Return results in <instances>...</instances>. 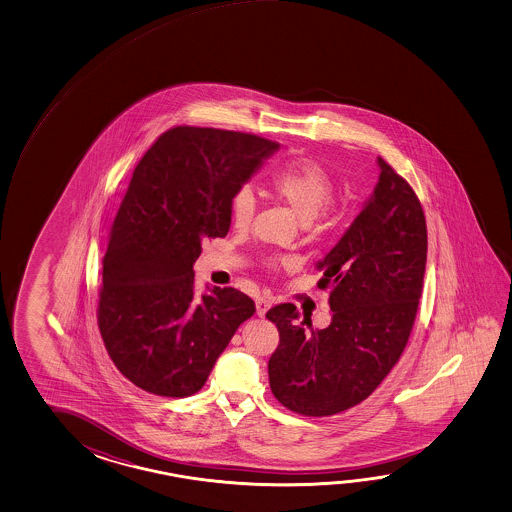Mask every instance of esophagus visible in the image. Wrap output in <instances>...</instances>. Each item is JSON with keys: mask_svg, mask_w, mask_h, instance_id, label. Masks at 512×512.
<instances>
[{"mask_svg": "<svg viewBox=\"0 0 512 512\" xmlns=\"http://www.w3.org/2000/svg\"><path fill=\"white\" fill-rule=\"evenodd\" d=\"M270 305V299L269 298H258L256 299V314L258 316L263 317L265 314H267V310H269Z\"/></svg>", "mask_w": 512, "mask_h": 512, "instance_id": "34e87169", "label": "esophagus"}]
</instances>
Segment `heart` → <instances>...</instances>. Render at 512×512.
Returning <instances> with one entry per match:
<instances>
[{"instance_id": "obj_1", "label": "heart", "mask_w": 512, "mask_h": 512, "mask_svg": "<svg viewBox=\"0 0 512 512\" xmlns=\"http://www.w3.org/2000/svg\"><path fill=\"white\" fill-rule=\"evenodd\" d=\"M270 195L289 205L301 222L321 223L332 214L335 182L321 164L310 158H294L269 178ZM256 214V196L249 186L238 187L229 200V218L236 231H247ZM267 269H278L281 260L265 258Z\"/></svg>"}]
</instances>
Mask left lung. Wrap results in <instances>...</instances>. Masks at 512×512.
<instances>
[{
	"label": "left lung",
	"mask_w": 512,
	"mask_h": 512,
	"mask_svg": "<svg viewBox=\"0 0 512 512\" xmlns=\"http://www.w3.org/2000/svg\"><path fill=\"white\" fill-rule=\"evenodd\" d=\"M379 166L372 198L317 263L323 272L317 287L330 289V326L307 330L290 303L267 312L279 332L270 390L305 417H328L368 399L399 363L417 317L426 216L413 187L381 157Z\"/></svg>",
	"instance_id": "1"
}]
</instances>
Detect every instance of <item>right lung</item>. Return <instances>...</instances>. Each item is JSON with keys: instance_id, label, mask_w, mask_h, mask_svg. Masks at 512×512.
Wrapping results in <instances>:
<instances>
[{"instance_id": "obj_1", "label": "right lung", "mask_w": 512, "mask_h": 512, "mask_svg": "<svg viewBox=\"0 0 512 512\" xmlns=\"http://www.w3.org/2000/svg\"><path fill=\"white\" fill-rule=\"evenodd\" d=\"M278 142L175 126L140 158L112 223L97 323L117 370L160 397L204 386L238 326L256 312L233 287L196 298L204 238L229 233V200Z\"/></svg>"}]
</instances>
